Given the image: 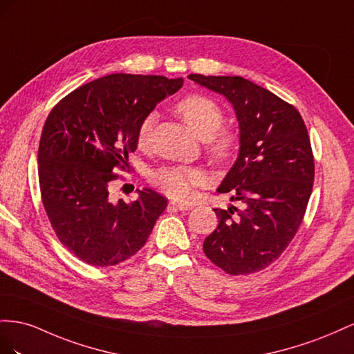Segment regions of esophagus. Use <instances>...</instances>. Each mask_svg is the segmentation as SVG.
<instances>
[{
    "label": "esophagus",
    "mask_w": 354,
    "mask_h": 354,
    "mask_svg": "<svg viewBox=\"0 0 354 354\" xmlns=\"http://www.w3.org/2000/svg\"><path fill=\"white\" fill-rule=\"evenodd\" d=\"M170 206L178 209V210H180V212H187V210L193 209V205H188V203H176V201H171Z\"/></svg>",
    "instance_id": "34e87169"
}]
</instances>
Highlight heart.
<instances>
[{"label":"heart","mask_w":354,"mask_h":354,"mask_svg":"<svg viewBox=\"0 0 354 354\" xmlns=\"http://www.w3.org/2000/svg\"><path fill=\"white\" fill-rule=\"evenodd\" d=\"M187 126L201 139H206V151L216 165H225L234 156L239 138L234 130L221 127L224 123V111L205 95L191 93L184 96L175 106ZM154 115L140 120L136 129V144L145 148L153 132ZM153 183L165 194L175 200H189L196 189L205 183V174L197 167L170 166L158 169L153 175Z\"/></svg>","instance_id":"obj_1"}]
</instances>
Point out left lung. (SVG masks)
<instances>
[{
  "mask_svg": "<svg viewBox=\"0 0 354 354\" xmlns=\"http://www.w3.org/2000/svg\"><path fill=\"white\" fill-rule=\"evenodd\" d=\"M189 80L224 95L240 126L239 158L218 191L243 209H214L219 219L203 250L231 276L267 268L304 218L315 180V157L298 109L243 77L189 74Z\"/></svg>",
  "mask_w": 354,
  "mask_h": 354,
  "instance_id": "1",
  "label": "left lung"
}]
</instances>
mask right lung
I'll use <instances>...</instances> for the list:
<instances>
[{"label":"right lung","instance_id":"obj_1","mask_svg":"<svg viewBox=\"0 0 354 354\" xmlns=\"http://www.w3.org/2000/svg\"><path fill=\"white\" fill-rule=\"evenodd\" d=\"M183 84V78L111 74L50 111L38 147L41 200L60 243L87 264L109 267L133 257L167 207L148 188L135 201L114 203L109 187L138 148L140 120Z\"/></svg>","mask_w":354,"mask_h":354}]
</instances>
